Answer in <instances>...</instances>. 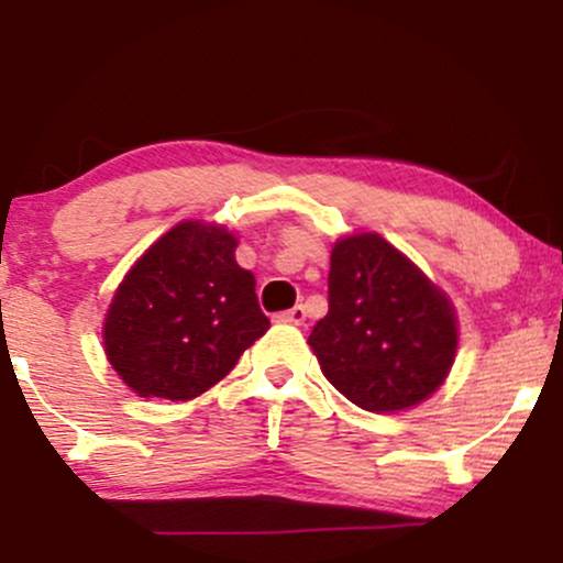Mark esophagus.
Listing matches in <instances>:
<instances>
[{
	"instance_id": "34e87169",
	"label": "esophagus",
	"mask_w": 563,
	"mask_h": 563,
	"mask_svg": "<svg viewBox=\"0 0 563 563\" xmlns=\"http://www.w3.org/2000/svg\"><path fill=\"white\" fill-rule=\"evenodd\" d=\"M277 320L290 322V325H301V322L307 320V307H303V303H296V307H290L286 312L277 314Z\"/></svg>"
}]
</instances>
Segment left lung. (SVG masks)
Returning <instances> with one entry per match:
<instances>
[{
	"label": "left lung",
	"instance_id": "8db88e82",
	"mask_svg": "<svg viewBox=\"0 0 563 563\" xmlns=\"http://www.w3.org/2000/svg\"><path fill=\"white\" fill-rule=\"evenodd\" d=\"M322 376L371 412L423 402L448 378L457 328L448 296L380 235L333 245L328 314L309 333Z\"/></svg>",
	"mask_w": 563,
	"mask_h": 563
}]
</instances>
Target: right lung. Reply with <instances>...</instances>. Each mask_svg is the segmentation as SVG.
<instances>
[{
	"instance_id": "1",
	"label": "right lung",
	"mask_w": 563,
	"mask_h": 563,
	"mask_svg": "<svg viewBox=\"0 0 563 563\" xmlns=\"http://www.w3.org/2000/svg\"><path fill=\"white\" fill-rule=\"evenodd\" d=\"M235 235L183 222L129 269L108 309L106 354L140 397H198L269 328Z\"/></svg>"
}]
</instances>
